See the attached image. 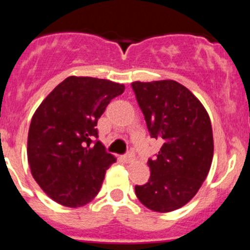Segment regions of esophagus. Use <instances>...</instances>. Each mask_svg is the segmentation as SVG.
Returning a JSON list of instances; mask_svg holds the SVG:
<instances>
[{"instance_id":"1","label":"esophagus","mask_w":250,"mask_h":250,"mask_svg":"<svg viewBox=\"0 0 250 250\" xmlns=\"http://www.w3.org/2000/svg\"><path fill=\"white\" fill-rule=\"evenodd\" d=\"M121 158H123V160L125 161V163H129V161H131L132 158H134V154H132L131 151H127L126 154L121 156Z\"/></svg>"}]
</instances>
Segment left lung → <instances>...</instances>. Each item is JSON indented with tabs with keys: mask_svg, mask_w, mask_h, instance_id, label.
Wrapping results in <instances>:
<instances>
[{
	"mask_svg": "<svg viewBox=\"0 0 250 250\" xmlns=\"http://www.w3.org/2000/svg\"><path fill=\"white\" fill-rule=\"evenodd\" d=\"M150 136L163 140L149 159V182L135 194L146 208L167 213L190 202L207 178L214 141L209 115L191 91L174 80L131 83Z\"/></svg>",
	"mask_w": 250,
	"mask_h": 250,
	"instance_id": "obj_1",
	"label": "left lung"
}]
</instances>
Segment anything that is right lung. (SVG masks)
<instances>
[{
    "label": "right lung",
    "mask_w": 250,
    "mask_h": 250,
    "mask_svg": "<svg viewBox=\"0 0 250 250\" xmlns=\"http://www.w3.org/2000/svg\"><path fill=\"white\" fill-rule=\"evenodd\" d=\"M125 90L123 83L70 76L35 111L27 139L31 173L51 199L83 207L100 191L116 159L98 140V120Z\"/></svg>",
    "instance_id": "obj_1"
}]
</instances>
